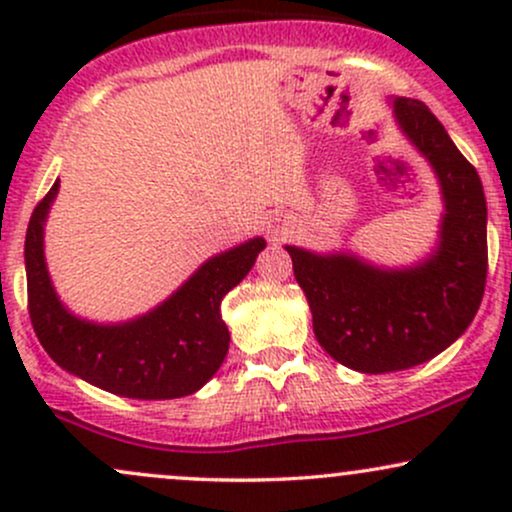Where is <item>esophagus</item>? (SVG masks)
Returning <instances> with one entry per match:
<instances>
[{
  "label": "esophagus",
  "mask_w": 512,
  "mask_h": 512,
  "mask_svg": "<svg viewBox=\"0 0 512 512\" xmlns=\"http://www.w3.org/2000/svg\"><path fill=\"white\" fill-rule=\"evenodd\" d=\"M267 231H272V226H267ZM276 233V231H274Z\"/></svg>",
  "instance_id": "esophagus-1"
}]
</instances>
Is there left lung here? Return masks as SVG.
Returning <instances> with one entry per match:
<instances>
[{
	"label": "left lung",
	"mask_w": 512,
	"mask_h": 512,
	"mask_svg": "<svg viewBox=\"0 0 512 512\" xmlns=\"http://www.w3.org/2000/svg\"><path fill=\"white\" fill-rule=\"evenodd\" d=\"M399 132L426 158L443 199L438 236L421 260L385 267L351 250H289L322 349L358 373L431 361L462 337L486 284V197L479 173L416 98H390Z\"/></svg>",
	"instance_id": "left-lung-1"
}]
</instances>
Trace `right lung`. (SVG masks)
<instances>
[{"label":"right lung","mask_w":512,"mask_h":512,"mask_svg":"<svg viewBox=\"0 0 512 512\" xmlns=\"http://www.w3.org/2000/svg\"><path fill=\"white\" fill-rule=\"evenodd\" d=\"M57 192L60 180L26 231L28 313L48 356L76 378L129 399H175L207 385L231 342L223 296L248 276L267 240L250 238L209 257L149 313L122 322L86 320L57 296L45 260V223Z\"/></svg>","instance_id":"right-lung-1"}]
</instances>
